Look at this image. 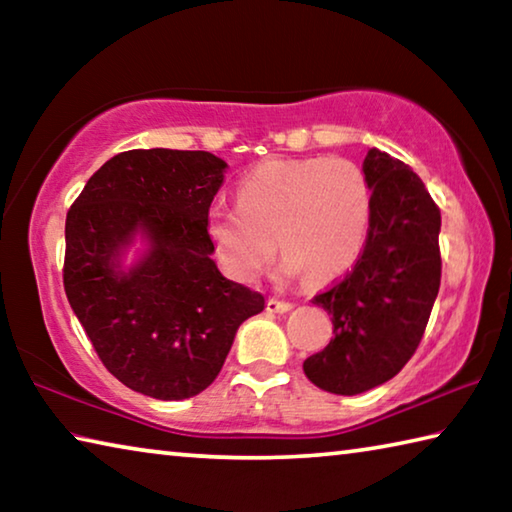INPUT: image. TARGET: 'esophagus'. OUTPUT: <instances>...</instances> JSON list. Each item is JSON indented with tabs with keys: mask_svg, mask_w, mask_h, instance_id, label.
Instances as JSON below:
<instances>
[{
	"mask_svg": "<svg viewBox=\"0 0 512 512\" xmlns=\"http://www.w3.org/2000/svg\"><path fill=\"white\" fill-rule=\"evenodd\" d=\"M293 305L287 300H277V298H268L266 302V311L268 314H287V311H291Z\"/></svg>",
	"mask_w": 512,
	"mask_h": 512,
	"instance_id": "esophagus-1",
	"label": "esophagus"
}]
</instances>
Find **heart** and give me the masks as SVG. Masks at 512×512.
Listing matches in <instances>:
<instances>
[{
	"instance_id": "b5f03b06",
	"label": "heart",
	"mask_w": 512,
	"mask_h": 512,
	"mask_svg": "<svg viewBox=\"0 0 512 512\" xmlns=\"http://www.w3.org/2000/svg\"><path fill=\"white\" fill-rule=\"evenodd\" d=\"M370 214V185L352 160H266L239 183L237 207H212L207 237L237 280L264 273L277 239L282 275L318 284L354 264Z\"/></svg>"
}]
</instances>
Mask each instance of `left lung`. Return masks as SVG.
<instances>
[{
    "label": "left lung",
    "mask_w": 512,
    "mask_h": 512,
    "mask_svg": "<svg viewBox=\"0 0 512 512\" xmlns=\"http://www.w3.org/2000/svg\"><path fill=\"white\" fill-rule=\"evenodd\" d=\"M363 176L372 192L366 246L339 284L311 300L332 316L334 339L302 363L311 384L334 395L393 379L420 345L440 289V210L418 173L370 149Z\"/></svg>",
    "instance_id": "left-lung-1"
}]
</instances>
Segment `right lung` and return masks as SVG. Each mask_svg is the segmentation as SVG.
<instances>
[{"label": "right lung", "instance_id": "right-lung-1", "mask_svg": "<svg viewBox=\"0 0 512 512\" xmlns=\"http://www.w3.org/2000/svg\"><path fill=\"white\" fill-rule=\"evenodd\" d=\"M225 167L207 151H126L67 212L69 305L103 366L155 400L205 391L239 325L264 309L262 293L228 280L212 259L207 214Z\"/></svg>", "mask_w": 512, "mask_h": 512}]
</instances>
